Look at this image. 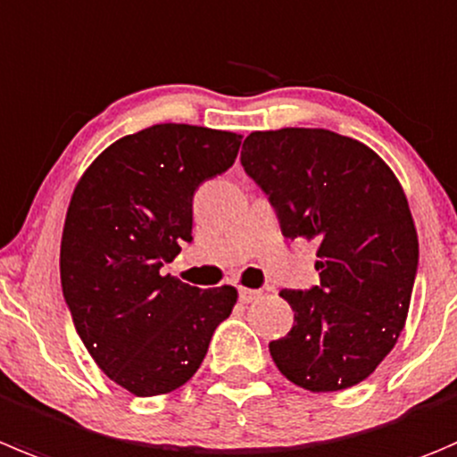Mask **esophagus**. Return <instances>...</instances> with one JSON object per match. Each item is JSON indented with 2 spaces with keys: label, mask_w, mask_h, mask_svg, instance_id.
I'll use <instances>...</instances> for the list:
<instances>
[{
  "label": "esophagus",
  "mask_w": 457,
  "mask_h": 457,
  "mask_svg": "<svg viewBox=\"0 0 457 457\" xmlns=\"http://www.w3.org/2000/svg\"><path fill=\"white\" fill-rule=\"evenodd\" d=\"M261 296L259 290H252V287H238V299L243 301V303H252V301H256Z\"/></svg>",
  "instance_id": "34e87169"
}]
</instances>
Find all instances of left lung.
<instances>
[{
    "label": "left lung",
    "mask_w": 457,
    "mask_h": 457,
    "mask_svg": "<svg viewBox=\"0 0 457 457\" xmlns=\"http://www.w3.org/2000/svg\"><path fill=\"white\" fill-rule=\"evenodd\" d=\"M241 162L268 194L283 237L317 241L319 286L278 292L295 326L270 341L274 364L312 393L364 382L395 346L418 272L400 180L373 149L328 129L252 131Z\"/></svg>",
    "instance_id": "obj_1"
}]
</instances>
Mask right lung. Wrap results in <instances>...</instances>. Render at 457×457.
Segmentation results:
<instances>
[{
    "label": "right lung",
    "mask_w": 457,
    "mask_h": 457,
    "mask_svg": "<svg viewBox=\"0 0 457 457\" xmlns=\"http://www.w3.org/2000/svg\"><path fill=\"white\" fill-rule=\"evenodd\" d=\"M243 136L154 125L104 149L66 210L60 277L75 330L102 373L136 397L194 378L237 287L201 290L161 268L192 241L198 185L237 161Z\"/></svg>",
    "instance_id": "add662e5"
}]
</instances>
